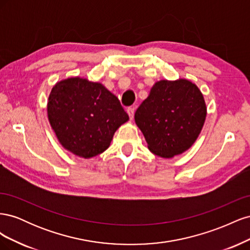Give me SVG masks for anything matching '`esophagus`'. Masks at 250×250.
Masks as SVG:
<instances>
[{
	"mask_svg": "<svg viewBox=\"0 0 250 250\" xmlns=\"http://www.w3.org/2000/svg\"><path fill=\"white\" fill-rule=\"evenodd\" d=\"M127 113H128V116H129V119L132 120L133 119V115H134V108L133 107L127 108Z\"/></svg>",
	"mask_w": 250,
	"mask_h": 250,
	"instance_id": "obj_1",
	"label": "esophagus"
}]
</instances>
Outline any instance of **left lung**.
Listing matches in <instances>:
<instances>
[{
  "label": "left lung",
  "mask_w": 250,
  "mask_h": 250,
  "mask_svg": "<svg viewBox=\"0 0 250 250\" xmlns=\"http://www.w3.org/2000/svg\"><path fill=\"white\" fill-rule=\"evenodd\" d=\"M207 117L200 89L187 79L157 81L134 113L148 149L170 158L184 153L197 140Z\"/></svg>",
  "instance_id": "obj_1"
}]
</instances>
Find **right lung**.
<instances>
[{
	"mask_svg": "<svg viewBox=\"0 0 250 250\" xmlns=\"http://www.w3.org/2000/svg\"><path fill=\"white\" fill-rule=\"evenodd\" d=\"M48 119L62 146L90 158L104 152L129 117L118 98L99 82L72 77L53 86Z\"/></svg>",
	"mask_w": 250,
	"mask_h": 250,
	"instance_id": "add662e5",
	"label": "right lung"
}]
</instances>
